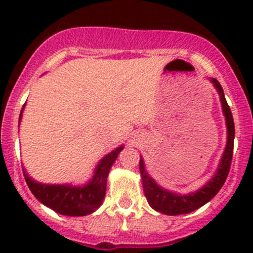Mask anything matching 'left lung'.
Instances as JSON below:
<instances>
[{"label":"left lung","mask_w":253,"mask_h":253,"mask_svg":"<svg viewBox=\"0 0 253 253\" xmlns=\"http://www.w3.org/2000/svg\"><path fill=\"white\" fill-rule=\"evenodd\" d=\"M209 81L214 86L220 99L222 104L223 115L225 118V126H227V143H225L224 151H223L222 157L219 160L218 167L213 176L203 185L200 189L191 193L181 194L176 191H171L160 185L151 177L146 169L144 160L140 156L139 160V171L140 177H142L143 191L147 198V202L151 205L152 209L156 211H160L166 215H180V214L191 213L194 210L199 209L200 207L210 202L214 196L218 194V191L222 189L227 180L229 167H231L232 156H233V142H234V123L233 116H232L231 109L225 101L224 92L215 78H209Z\"/></svg>","instance_id":"1"}]
</instances>
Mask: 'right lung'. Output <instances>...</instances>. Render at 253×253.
Wrapping results in <instances>:
<instances>
[{"label":"right lung","instance_id":"obj_1","mask_svg":"<svg viewBox=\"0 0 253 253\" xmlns=\"http://www.w3.org/2000/svg\"><path fill=\"white\" fill-rule=\"evenodd\" d=\"M25 105L20 113L19 123L21 122ZM124 146H119L101 158L93 169V173L86 184H43L29 176L25 169L26 184L33 195L45 207L57 213L67 216H84L99 209L106 194L107 176L111 166L116 161Z\"/></svg>","mask_w":253,"mask_h":253}]
</instances>
